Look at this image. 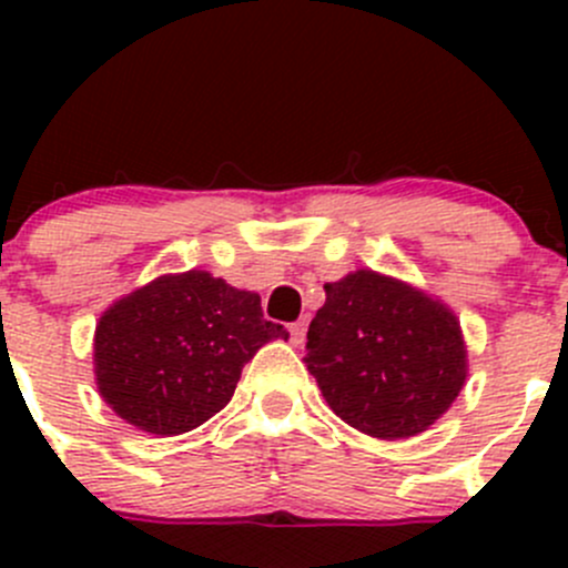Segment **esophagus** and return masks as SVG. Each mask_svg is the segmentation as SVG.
<instances>
[{"mask_svg": "<svg viewBox=\"0 0 568 568\" xmlns=\"http://www.w3.org/2000/svg\"><path fill=\"white\" fill-rule=\"evenodd\" d=\"M305 335H307V321H296V324H291V343H294V346H302V343H305Z\"/></svg>", "mask_w": 568, "mask_h": 568, "instance_id": "esophagus-1", "label": "esophagus"}]
</instances>
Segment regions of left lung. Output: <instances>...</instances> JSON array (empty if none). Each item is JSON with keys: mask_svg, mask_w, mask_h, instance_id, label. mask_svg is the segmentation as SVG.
<instances>
[{"mask_svg": "<svg viewBox=\"0 0 568 568\" xmlns=\"http://www.w3.org/2000/svg\"><path fill=\"white\" fill-rule=\"evenodd\" d=\"M324 291L305 363L332 412L379 439L426 432L467 376L454 313L376 272H354Z\"/></svg>", "mask_w": 568, "mask_h": 568, "instance_id": "1", "label": "left lung"}]
</instances>
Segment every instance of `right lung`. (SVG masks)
Listing matches in <instances>:
<instances>
[{
    "mask_svg": "<svg viewBox=\"0 0 568 568\" xmlns=\"http://www.w3.org/2000/svg\"><path fill=\"white\" fill-rule=\"evenodd\" d=\"M274 337L288 329L263 318L257 294L194 268L159 277L95 326L99 390L142 432H192L231 400L244 365Z\"/></svg>",
    "mask_w": 568,
    "mask_h": 568,
    "instance_id": "add662e5",
    "label": "right lung"
}]
</instances>
